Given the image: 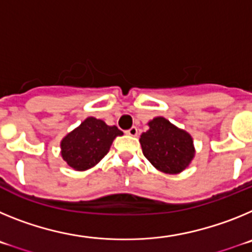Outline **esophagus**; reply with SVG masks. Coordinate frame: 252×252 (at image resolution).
<instances>
[{
    "label": "esophagus",
    "instance_id": "1",
    "mask_svg": "<svg viewBox=\"0 0 252 252\" xmlns=\"http://www.w3.org/2000/svg\"><path fill=\"white\" fill-rule=\"evenodd\" d=\"M137 132H139V131H137V127H135V126H132L130 130L126 131V133L130 135V136H137Z\"/></svg>",
    "mask_w": 252,
    "mask_h": 252
}]
</instances>
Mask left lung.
I'll list each match as a JSON object with an SVG mask.
<instances>
[{
	"label": "left lung",
	"mask_w": 252,
	"mask_h": 252,
	"mask_svg": "<svg viewBox=\"0 0 252 252\" xmlns=\"http://www.w3.org/2000/svg\"><path fill=\"white\" fill-rule=\"evenodd\" d=\"M148 125L149 130L140 136L146 159L166 174L183 171L194 158L192 136L164 117H155Z\"/></svg>",
	"instance_id": "8db88e82"
}]
</instances>
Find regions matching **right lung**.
Masks as SVG:
<instances>
[{
	"label": "right lung",
	"instance_id": "obj_1",
	"mask_svg": "<svg viewBox=\"0 0 252 252\" xmlns=\"http://www.w3.org/2000/svg\"><path fill=\"white\" fill-rule=\"evenodd\" d=\"M121 135L124 132L116 126L88 117L62 140V158L74 170H87L103 159L113 140Z\"/></svg>",
	"mask_w": 252,
	"mask_h": 252
}]
</instances>
